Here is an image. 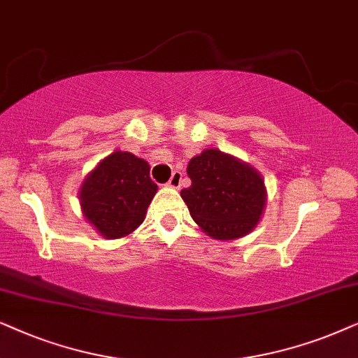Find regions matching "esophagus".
<instances>
[{"label": "esophagus", "instance_id": "esophagus-1", "mask_svg": "<svg viewBox=\"0 0 358 358\" xmlns=\"http://www.w3.org/2000/svg\"><path fill=\"white\" fill-rule=\"evenodd\" d=\"M166 185L171 188H180V185H182V171H173Z\"/></svg>", "mask_w": 358, "mask_h": 358}]
</instances>
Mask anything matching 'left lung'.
Returning <instances> with one entry per match:
<instances>
[{
	"label": "left lung",
	"mask_w": 358,
	"mask_h": 358,
	"mask_svg": "<svg viewBox=\"0 0 358 358\" xmlns=\"http://www.w3.org/2000/svg\"><path fill=\"white\" fill-rule=\"evenodd\" d=\"M192 187L182 189L189 214L206 234L219 241L245 236L265 206L262 176L221 150L208 149L188 164Z\"/></svg>",
	"instance_id": "1"
}]
</instances>
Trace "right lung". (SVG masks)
I'll return each mask as SVG.
<instances>
[{"instance_id": "right-lung-1", "label": "right lung", "mask_w": 358, "mask_h": 358, "mask_svg": "<svg viewBox=\"0 0 358 358\" xmlns=\"http://www.w3.org/2000/svg\"><path fill=\"white\" fill-rule=\"evenodd\" d=\"M155 193L149 164L114 152L87 176L80 199L85 217L104 237L119 239L141 226Z\"/></svg>"}]
</instances>
